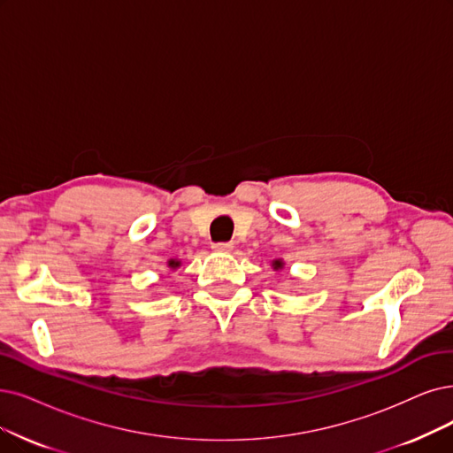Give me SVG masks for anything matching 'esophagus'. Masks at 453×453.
<instances>
[{"label":"esophagus","mask_w":453,"mask_h":453,"mask_svg":"<svg viewBox=\"0 0 453 453\" xmlns=\"http://www.w3.org/2000/svg\"><path fill=\"white\" fill-rule=\"evenodd\" d=\"M211 249L215 252H230L234 249L232 242H219V243H211Z\"/></svg>","instance_id":"1"}]
</instances>
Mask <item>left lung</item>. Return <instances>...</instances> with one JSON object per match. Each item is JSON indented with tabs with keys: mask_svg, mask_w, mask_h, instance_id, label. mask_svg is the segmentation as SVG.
<instances>
[{
	"mask_svg": "<svg viewBox=\"0 0 453 453\" xmlns=\"http://www.w3.org/2000/svg\"><path fill=\"white\" fill-rule=\"evenodd\" d=\"M273 267H275V269L282 267V262H280V260H275V262H273Z\"/></svg>",
	"mask_w": 453,
	"mask_h": 453,
	"instance_id": "left-lung-1",
	"label": "left lung"
}]
</instances>
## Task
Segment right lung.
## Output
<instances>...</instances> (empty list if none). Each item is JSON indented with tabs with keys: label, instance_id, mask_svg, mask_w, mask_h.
<instances>
[{
	"label": "right lung",
	"instance_id": "add662e5",
	"mask_svg": "<svg viewBox=\"0 0 453 453\" xmlns=\"http://www.w3.org/2000/svg\"><path fill=\"white\" fill-rule=\"evenodd\" d=\"M169 265H171V267H178V265H180V262H174V260H171V262H169Z\"/></svg>",
	"mask_w": 453,
	"mask_h": 453
}]
</instances>
